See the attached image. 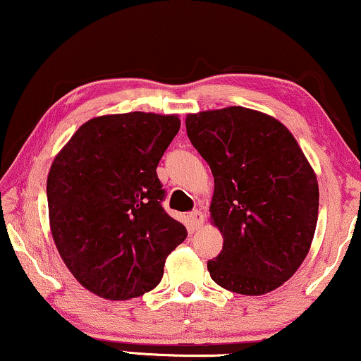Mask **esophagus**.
<instances>
[{
    "instance_id": "34e87169",
    "label": "esophagus",
    "mask_w": 361,
    "mask_h": 361,
    "mask_svg": "<svg viewBox=\"0 0 361 361\" xmlns=\"http://www.w3.org/2000/svg\"><path fill=\"white\" fill-rule=\"evenodd\" d=\"M189 219H190L192 226H194L195 228H199L204 224V214L200 212V210H192V212L189 214Z\"/></svg>"
}]
</instances>
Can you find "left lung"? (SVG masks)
Here are the masks:
<instances>
[{
  "label": "left lung",
  "instance_id": "left-lung-1",
  "mask_svg": "<svg viewBox=\"0 0 361 361\" xmlns=\"http://www.w3.org/2000/svg\"><path fill=\"white\" fill-rule=\"evenodd\" d=\"M192 146L214 176L210 224L224 237L207 262L212 280L240 295H264L297 272L318 219L315 171L292 133L242 106L187 114Z\"/></svg>",
  "mask_w": 361,
  "mask_h": 361
}]
</instances>
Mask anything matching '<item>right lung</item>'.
<instances>
[{"mask_svg": "<svg viewBox=\"0 0 361 361\" xmlns=\"http://www.w3.org/2000/svg\"><path fill=\"white\" fill-rule=\"evenodd\" d=\"M179 129L177 114L97 116L51 164L46 192L56 249L97 297L130 300L151 292L167 255L187 237L162 209L156 172Z\"/></svg>", "mask_w": 361, "mask_h": 361, "instance_id": "add662e5", "label": "right lung"}]
</instances>
